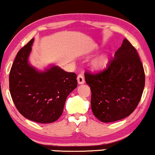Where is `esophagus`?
Masks as SVG:
<instances>
[{"mask_svg": "<svg viewBox=\"0 0 155 155\" xmlns=\"http://www.w3.org/2000/svg\"><path fill=\"white\" fill-rule=\"evenodd\" d=\"M77 81L79 84H83L84 82H85V80H84V77L82 74H79L77 76Z\"/></svg>", "mask_w": 155, "mask_h": 155, "instance_id": "esophagus-1", "label": "esophagus"}]
</instances>
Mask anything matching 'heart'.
I'll return each mask as SVG.
<instances>
[{"instance_id": "heart-1", "label": "heart", "mask_w": 155, "mask_h": 155, "mask_svg": "<svg viewBox=\"0 0 155 155\" xmlns=\"http://www.w3.org/2000/svg\"><path fill=\"white\" fill-rule=\"evenodd\" d=\"M109 64V58L107 55H101L98 56L92 61V68L95 71H102L107 68Z\"/></svg>"}]
</instances>
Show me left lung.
Here are the masks:
<instances>
[{"label":"left lung","mask_w":155,"mask_h":155,"mask_svg":"<svg viewBox=\"0 0 155 155\" xmlns=\"http://www.w3.org/2000/svg\"><path fill=\"white\" fill-rule=\"evenodd\" d=\"M84 76L91 91L92 112L107 123L130 116L140 102L145 84L142 61L127 38L106 69L96 74L86 71Z\"/></svg>","instance_id":"obj_1"}]
</instances>
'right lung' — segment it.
Returning a JSON list of instances; mask_svg holds the SVG:
<instances>
[{
    "mask_svg": "<svg viewBox=\"0 0 155 155\" xmlns=\"http://www.w3.org/2000/svg\"><path fill=\"white\" fill-rule=\"evenodd\" d=\"M32 38L18 52L9 74V89L18 111L35 122L51 123L61 116L66 98L77 87L76 74L57 66L38 71L28 64Z\"/></svg>",
    "mask_w": 155,
    "mask_h": 155,
    "instance_id": "add662e5",
    "label": "right lung"
}]
</instances>
